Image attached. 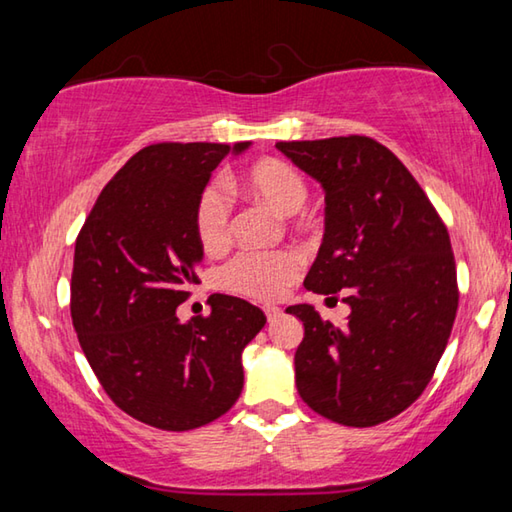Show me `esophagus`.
Here are the masks:
<instances>
[{
	"mask_svg": "<svg viewBox=\"0 0 512 512\" xmlns=\"http://www.w3.org/2000/svg\"><path fill=\"white\" fill-rule=\"evenodd\" d=\"M264 314H266V320H268V323H273V320L280 318L282 309H280V307H264Z\"/></svg>",
	"mask_w": 512,
	"mask_h": 512,
	"instance_id": "1",
	"label": "esophagus"
}]
</instances>
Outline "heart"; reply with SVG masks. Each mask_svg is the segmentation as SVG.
<instances>
[{
  "instance_id": "obj_1",
  "label": "heart",
  "mask_w": 512,
  "mask_h": 512,
  "mask_svg": "<svg viewBox=\"0 0 512 512\" xmlns=\"http://www.w3.org/2000/svg\"><path fill=\"white\" fill-rule=\"evenodd\" d=\"M239 185L246 194L273 207L284 216L296 214L307 201V180L293 164L280 158H264L241 173ZM196 235L205 250L228 244L232 228V207L221 187L203 189L196 203ZM300 273L298 255L287 253H246L230 262L223 271V282L244 296L259 300L277 298Z\"/></svg>"
}]
</instances>
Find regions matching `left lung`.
Returning a JSON list of instances; mask_svg holds the SVG:
<instances>
[{"label": "left lung", "instance_id": "obj_1", "mask_svg": "<svg viewBox=\"0 0 512 512\" xmlns=\"http://www.w3.org/2000/svg\"><path fill=\"white\" fill-rule=\"evenodd\" d=\"M275 146L325 192L305 287L343 291L350 305L341 327L311 305L287 307L305 325L298 393L327 420L375 427L418 400L447 348L458 309L447 228L409 169L370 137Z\"/></svg>", "mask_w": 512, "mask_h": 512}]
</instances>
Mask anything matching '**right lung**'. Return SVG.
I'll use <instances>...</instances> for the list:
<instances>
[{"label":"right lung","mask_w":512,"mask_h":512,"mask_svg":"<svg viewBox=\"0 0 512 512\" xmlns=\"http://www.w3.org/2000/svg\"><path fill=\"white\" fill-rule=\"evenodd\" d=\"M250 142L151 144L103 187L74 248L72 323L121 411L164 431L221 418L244 388L241 352L266 325L250 302L214 293L210 316L180 323L198 284L196 203L225 155Z\"/></svg>","instance_id":"add662e5"}]
</instances>
